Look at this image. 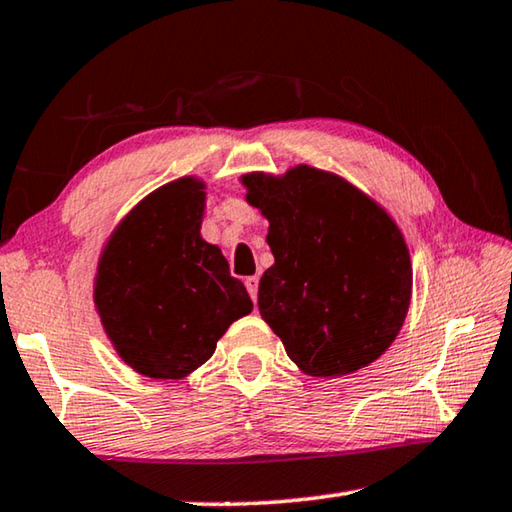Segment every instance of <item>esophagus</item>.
<instances>
[{"instance_id": "34e87169", "label": "esophagus", "mask_w": 512, "mask_h": 512, "mask_svg": "<svg viewBox=\"0 0 512 512\" xmlns=\"http://www.w3.org/2000/svg\"><path fill=\"white\" fill-rule=\"evenodd\" d=\"M246 289H248V293H250V298L253 300H257V289H259V280H257V275H250V277H246Z\"/></svg>"}]
</instances>
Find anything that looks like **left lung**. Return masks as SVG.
<instances>
[{
	"mask_svg": "<svg viewBox=\"0 0 512 512\" xmlns=\"http://www.w3.org/2000/svg\"><path fill=\"white\" fill-rule=\"evenodd\" d=\"M241 183L268 219L275 257L259 280V314L289 359L311 377L379 359L411 302V257L395 221L348 180L307 164Z\"/></svg>",
	"mask_w": 512,
	"mask_h": 512,
	"instance_id": "1",
	"label": "left lung"
}]
</instances>
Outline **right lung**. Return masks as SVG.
Masks as SVG:
<instances>
[{
  "label": "right lung",
  "mask_w": 512,
  "mask_h": 512,
  "mask_svg": "<svg viewBox=\"0 0 512 512\" xmlns=\"http://www.w3.org/2000/svg\"><path fill=\"white\" fill-rule=\"evenodd\" d=\"M203 207V183L173 180L133 207L101 253L94 305L119 357L140 375H189L253 309L221 250L201 237Z\"/></svg>",
  "instance_id": "right-lung-1"
}]
</instances>
